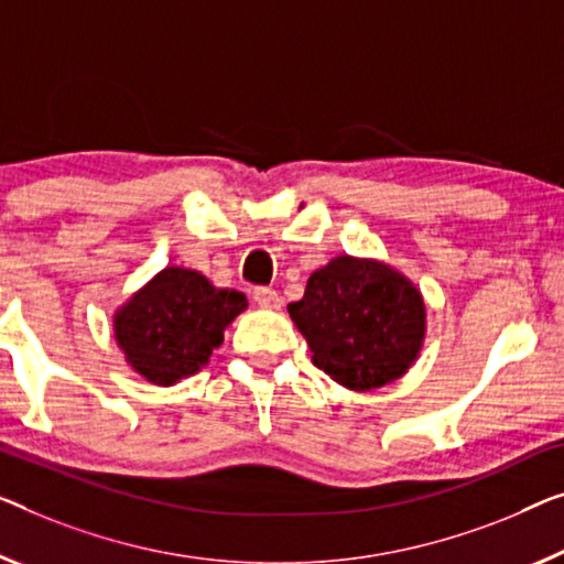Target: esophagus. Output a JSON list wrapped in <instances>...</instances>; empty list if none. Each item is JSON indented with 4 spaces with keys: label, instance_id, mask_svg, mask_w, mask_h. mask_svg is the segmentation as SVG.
Segmentation results:
<instances>
[{
    "label": "esophagus",
    "instance_id": "34e87169",
    "mask_svg": "<svg viewBox=\"0 0 564 564\" xmlns=\"http://www.w3.org/2000/svg\"><path fill=\"white\" fill-rule=\"evenodd\" d=\"M253 301L263 308H281L279 291L268 289V285H258V289H253Z\"/></svg>",
    "mask_w": 564,
    "mask_h": 564
}]
</instances>
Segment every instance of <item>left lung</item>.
<instances>
[{
	"mask_svg": "<svg viewBox=\"0 0 564 564\" xmlns=\"http://www.w3.org/2000/svg\"><path fill=\"white\" fill-rule=\"evenodd\" d=\"M289 314L314 365L349 390H375L405 375L425 334L415 285L390 265L349 256L311 273Z\"/></svg>",
	"mask_w": 564,
	"mask_h": 564,
	"instance_id": "1",
	"label": "left lung"
}]
</instances>
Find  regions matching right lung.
Segmentation results:
<instances>
[{"mask_svg":"<svg viewBox=\"0 0 564 564\" xmlns=\"http://www.w3.org/2000/svg\"><path fill=\"white\" fill-rule=\"evenodd\" d=\"M246 306L240 291L215 289L187 268H164L116 314V339L149 382L174 384L209 362L225 326Z\"/></svg>","mask_w":564,"mask_h":564,"instance_id":"add662e5","label":"right lung"}]
</instances>
